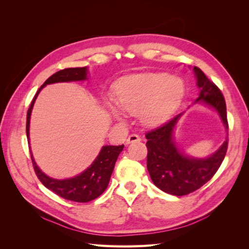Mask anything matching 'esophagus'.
<instances>
[{"label":"esophagus","mask_w":249,"mask_h":249,"mask_svg":"<svg viewBox=\"0 0 249 249\" xmlns=\"http://www.w3.org/2000/svg\"><path fill=\"white\" fill-rule=\"evenodd\" d=\"M140 140H141V138L138 136V135L132 134V135H130L129 137H127L126 143H127V144H129V143H132V142H139Z\"/></svg>","instance_id":"obj_1"}]
</instances>
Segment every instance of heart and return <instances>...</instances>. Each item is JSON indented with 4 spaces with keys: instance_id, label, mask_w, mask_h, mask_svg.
<instances>
[{
    "instance_id": "1",
    "label": "heart",
    "mask_w": 249,
    "mask_h": 249,
    "mask_svg": "<svg viewBox=\"0 0 249 249\" xmlns=\"http://www.w3.org/2000/svg\"><path fill=\"white\" fill-rule=\"evenodd\" d=\"M185 94L183 81L169 73H142L117 83L115 103L106 101V108L115 119L124 118L123 110L137 114L145 125H157L166 120L177 109Z\"/></svg>"
}]
</instances>
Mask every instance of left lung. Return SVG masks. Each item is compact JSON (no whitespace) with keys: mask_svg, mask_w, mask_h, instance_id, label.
<instances>
[{"mask_svg":"<svg viewBox=\"0 0 249 249\" xmlns=\"http://www.w3.org/2000/svg\"><path fill=\"white\" fill-rule=\"evenodd\" d=\"M199 94L194 104L200 103L214 109L225 129H229L224 97L213 82L194 66ZM184 113H179L158 129L146 133L147 170L153 183L171 195L182 196L199 189L220 167L228 149V136L215 153L206 158L188 156L180 149L175 138V129Z\"/></svg>","mask_w":249,"mask_h":249,"instance_id":"1","label":"left lung"}]
</instances>
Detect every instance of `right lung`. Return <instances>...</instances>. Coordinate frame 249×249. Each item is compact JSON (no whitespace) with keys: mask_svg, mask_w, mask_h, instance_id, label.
Listing matches in <instances>:
<instances>
[{"mask_svg":"<svg viewBox=\"0 0 249 249\" xmlns=\"http://www.w3.org/2000/svg\"><path fill=\"white\" fill-rule=\"evenodd\" d=\"M88 67H74V69H65L59 71L56 73L51 76L46 82L43 83L41 87L37 90L34 99L30 105V108L27 113V137L30 145V119H31L32 109L35 104V101L38 96L39 92L43 87L54 83H63V82H76L84 81L88 79ZM124 149L123 145H105L102 147L101 152L95 158L90 166L85 169L80 175L64 179L53 178L46 173L42 172L41 169L37 166L34 160L31 149V159L34 166V170L38 177L40 182L46 186L48 189L59 195L60 197L65 198L67 200L77 201V202H88L93 200L107 189L111 175L114 169V165L116 163L119 154Z\"/></svg>","mask_w":249,"mask_h":249,"instance_id":"1","label":"right lung"}]
</instances>
